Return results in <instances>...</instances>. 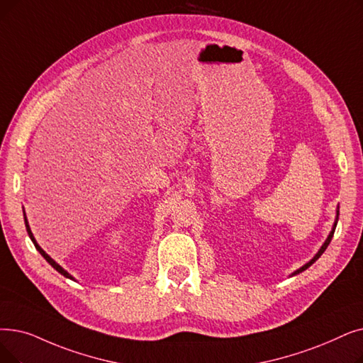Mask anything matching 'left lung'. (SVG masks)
I'll return each instance as SVG.
<instances>
[{
    "label": "left lung",
    "instance_id": "8db88e82",
    "mask_svg": "<svg viewBox=\"0 0 363 363\" xmlns=\"http://www.w3.org/2000/svg\"><path fill=\"white\" fill-rule=\"evenodd\" d=\"M337 220H338V211H337ZM337 220H335V224H334V228H333V231H330V233H329V235H328V239H326V242L323 243V246L320 247V250L318 252V254H316V257H314V258H313L311 261H308V262H307L306 265H303V267H301V269H299V270H296V272H295L294 274H298V273H301V272H304L306 269H308V267H310V265H311L313 262H316V261H318V259L320 258V255H322V254H323V252L326 250V247H328V245L330 243V240H333V235H334V231H335V227H337Z\"/></svg>",
    "mask_w": 363,
    "mask_h": 363
}]
</instances>
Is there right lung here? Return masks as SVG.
Wrapping results in <instances>:
<instances>
[{
	"label": "right lung",
	"mask_w": 363,
	"mask_h": 363,
	"mask_svg": "<svg viewBox=\"0 0 363 363\" xmlns=\"http://www.w3.org/2000/svg\"><path fill=\"white\" fill-rule=\"evenodd\" d=\"M25 225H26V231H28V234H29V238H30V240H33L34 246L37 247V250L40 252V254H41V255L44 257V259H45L47 262H49V264H50V265L53 267V269H55L56 272H59L60 274H64V276H65V277H68V279H72V276H71V274H68V273H67V272H65L64 269H62V267H60L59 264H56V262H55V261H53V259H52V258H50L49 255H47V254H45V252H44V250H43V249H41V247L38 246V243H37V242H35V239H34V235H33V233H30V228H29V225H28V219H26V216H25ZM72 280H74V279H72Z\"/></svg>",
	"instance_id": "obj_1"
}]
</instances>
